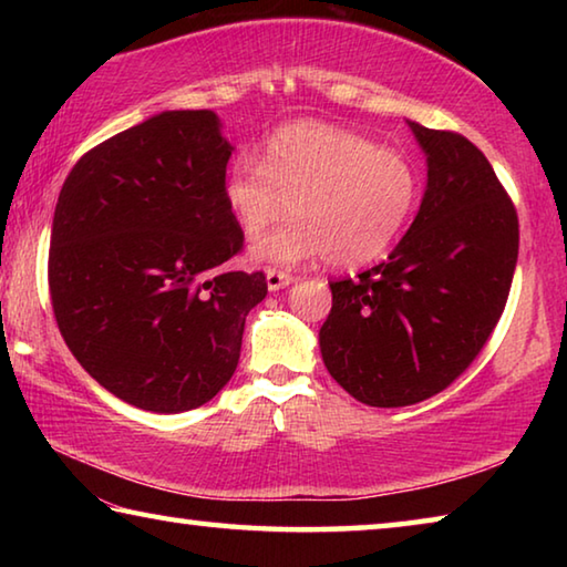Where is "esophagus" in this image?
<instances>
[{"mask_svg":"<svg viewBox=\"0 0 567 567\" xmlns=\"http://www.w3.org/2000/svg\"><path fill=\"white\" fill-rule=\"evenodd\" d=\"M265 282H267V290H270V292H277V290H282V287L292 285V282H295V277H292V275H287V272H280V270H267V275H265Z\"/></svg>","mask_w":567,"mask_h":567,"instance_id":"esophagus-1","label":"esophagus"}]
</instances>
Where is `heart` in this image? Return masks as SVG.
Masks as SVG:
<instances>
[{"mask_svg":"<svg viewBox=\"0 0 567 567\" xmlns=\"http://www.w3.org/2000/svg\"><path fill=\"white\" fill-rule=\"evenodd\" d=\"M417 172L395 150L322 122L287 124L267 142L262 165L237 159L225 203L247 239L287 215L295 223L252 245V262L295 267L328 257L332 267L380 260L417 203Z\"/></svg>","mask_w":567,"mask_h":567,"instance_id":"obj_1","label":"heart"}]
</instances>
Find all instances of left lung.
Wrapping results in <instances>:
<instances>
[{
	"label": "left lung",
	"mask_w": 567,
	"mask_h": 567,
	"mask_svg": "<svg viewBox=\"0 0 567 567\" xmlns=\"http://www.w3.org/2000/svg\"><path fill=\"white\" fill-rule=\"evenodd\" d=\"M427 185L405 237L358 280L330 282L322 362L370 408L415 405L477 358L505 310L517 215L491 162L463 134L410 122Z\"/></svg>",
	"instance_id": "1"
}]
</instances>
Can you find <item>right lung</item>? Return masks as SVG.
Here are the masks:
<instances>
[{"label":"right lung","instance_id":"right-lung-1","mask_svg":"<svg viewBox=\"0 0 567 567\" xmlns=\"http://www.w3.org/2000/svg\"><path fill=\"white\" fill-rule=\"evenodd\" d=\"M213 110H167L90 150L56 199L54 318L76 362L130 405L185 412L223 390L262 272H215L243 233Z\"/></svg>","mask_w":567,"mask_h":567}]
</instances>
